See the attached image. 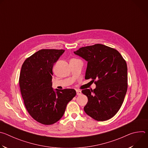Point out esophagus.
<instances>
[{
	"label": "esophagus",
	"mask_w": 148,
	"mask_h": 148,
	"mask_svg": "<svg viewBox=\"0 0 148 148\" xmlns=\"http://www.w3.org/2000/svg\"><path fill=\"white\" fill-rule=\"evenodd\" d=\"M76 91H77V95H81L82 92H81V91H79V90H77Z\"/></svg>",
	"instance_id": "1"
}]
</instances>
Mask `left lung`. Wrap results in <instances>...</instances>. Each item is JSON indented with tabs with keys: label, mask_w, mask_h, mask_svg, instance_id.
I'll return each instance as SVG.
<instances>
[{
	"label": "left lung",
	"mask_w": 148,
	"mask_h": 148,
	"mask_svg": "<svg viewBox=\"0 0 148 148\" xmlns=\"http://www.w3.org/2000/svg\"><path fill=\"white\" fill-rule=\"evenodd\" d=\"M74 53L88 61L85 78L95 84L82 94L88 101L84 108L94 119L104 121L119 110L128 88L127 64L116 50L101 44L82 47Z\"/></svg>",
	"instance_id": "8db88e82"
}]
</instances>
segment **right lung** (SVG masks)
Returning <instances> with one entry per match:
<instances>
[{"mask_svg": "<svg viewBox=\"0 0 148 148\" xmlns=\"http://www.w3.org/2000/svg\"><path fill=\"white\" fill-rule=\"evenodd\" d=\"M65 50L41 49L24 61L19 86L25 107L30 116L43 125H52L64 114L66 106L75 95L74 89L52 88L53 67Z\"/></svg>", "mask_w": 148, "mask_h": 148, "instance_id": "right-lung-1", "label": "right lung"}]
</instances>
